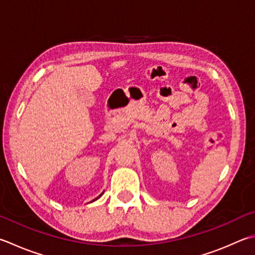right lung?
<instances>
[{
    "label": "right lung",
    "mask_w": 255,
    "mask_h": 255,
    "mask_svg": "<svg viewBox=\"0 0 255 255\" xmlns=\"http://www.w3.org/2000/svg\"><path fill=\"white\" fill-rule=\"evenodd\" d=\"M102 194H103V193H101V194H100V195H99V196H98V198H97V199H94V200H93V201H91V202H94V201H95V200H98V199H99V198H100V196H101V195H102Z\"/></svg>",
    "instance_id": "add662e5"
}]
</instances>
